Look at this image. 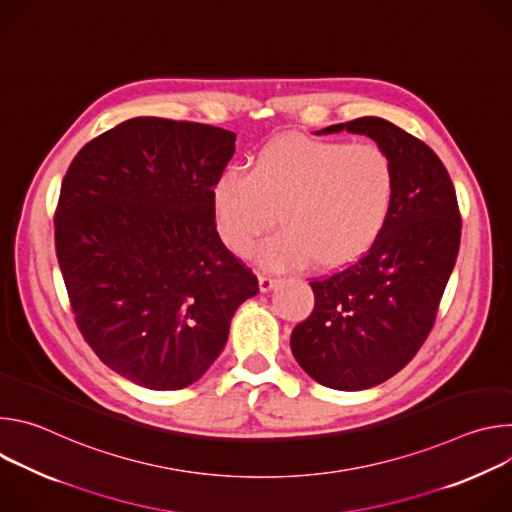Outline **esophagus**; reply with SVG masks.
Segmentation results:
<instances>
[{"label":"esophagus","instance_id":"1","mask_svg":"<svg viewBox=\"0 0 512 512\" xmlns=\"http://www.w3.org/2000/svg\"><path fill=\"white\" fill-rule=\"evenodd\" d=\"M275 283H277V279H275L273 275H267V273H261V275H259V287H261V291L273 289Z\"/></svg>","mask_w":512,"mask_h":512}]
</instances>
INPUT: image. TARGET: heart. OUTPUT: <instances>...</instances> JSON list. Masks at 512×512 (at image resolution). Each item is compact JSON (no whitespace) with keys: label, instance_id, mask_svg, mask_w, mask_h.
Instances as JSON below:
<instances>
[{"label":"heart","instance_id":"1","mask_svg":"<svg viewBox=\"0 0 512 512\" xmlns=\"http://www.w3.org/2000/svg\"><path fill=\"white\" fill-rule=\"evenodd\" d=\"M212 214L223 241L269 269L314 259L330 269L358 259L383 233L395 198L391 156L375 141L285 135L259 152L251 172L227 168L212 184Z\"/></svg>","mask_w":512,"mask_h":512}]
</instances>
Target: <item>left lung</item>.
Returning <instances> with one entry per match:
<instances>
[{
    "label": "left lung",
    "instance_id": "left-lung-1",
    "mask_svg": "<svg viewBox=\"0 0 512 512\" xmlns=\"http://www.w3.org/2000/svg\"><path fill=\"white\" fill-rule=\"evenodd\" d=\"M369 135L391 156L389 221L356 263L310 281L314 312L291 332V352L320 385L360 391L385 383L433 328L456 265L462 218L452 178L429 145L381 117L318 133Z\"/></svg>",
    "mask_w": 512,
    "mask_h": 512
}]
</instances>
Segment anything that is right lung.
Returning <instances> with one entry per match:
<instances>
[{
	"label": "right lung",
	"instance_id": "right-lung-1",
	"mask_svg": "<svg viewBox=\"0 0 512 512\" xmlns=\"http://www.w3.org/2000/svg\"><path fill=\"white\" fill-rule=\"evenodd\" d=\"M233 131L135 117L77 154L60 186L56 257L77 326L117 375L154 391L198 381L255 273L218 237L212 184Z\"/></svg>",
	"mask_w": 512,
	"mask_h": 512
}]
</instances>
